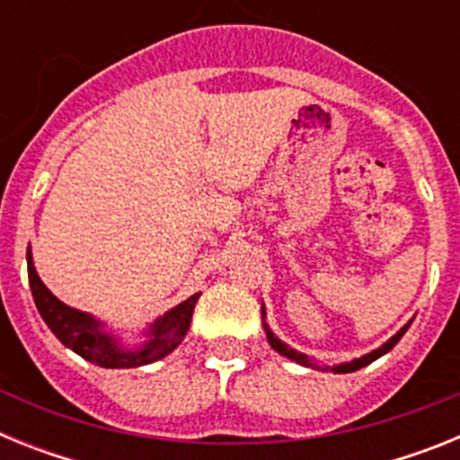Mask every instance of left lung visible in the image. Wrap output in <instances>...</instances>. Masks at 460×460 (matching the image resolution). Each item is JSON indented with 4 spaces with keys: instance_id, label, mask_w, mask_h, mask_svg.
<instances>
[{
    "instance_id": "left-lung-1",
    "label": "left lung",
    "mask_w": 460,
    "mask_h": 460,
    "mask_svg": "<svg viewBox=\"0 0 460 460\" xmlns=\"http://www.w3.org/2000/svg\"><path fill=\"white\" fill-rule=\"evenodd\" d=\"M265 318H267V313H265V306H262V327H265V334H267V341H270V345L271 348H274L276 352H279V355H283V357H288V359H292V361H296V364H302V367H311V368H320L318 364H315V361L311 359V357L308 355H304V352H296V350H292L290 345L288 343H283V341L279 339V336L274 334V332H271L270 329V324L265 323ZM410 324H412V320H410L408 324H403V327L398 329L396 334L392 336V339L387 341V343H382L380 348H377V350H373V352H368V355H364V357H359V359H352V361H345V364H336V367H324V368H329V371H334V373H352V371H359V368H364V367H368V364H371V361H376L377 357H382V355H387L389 350H392L394 345L398 343V341H401V336L405 334V332H408V327Z\"/></svg>"
}]
</instances>
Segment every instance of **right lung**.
Instances as JSON below:
<instances>
[{
    "label": "right lung",
    "mask_w": 460,
    "mask_h": 460,
    "mask_svg": "<svg viewBox=\"0 0 460 460\" xmlns=\"http://www.w3.org/2000/svg\"><path fill=\"white\" fill-rule=\"evenodd\" d=\"M27 274H30V288L36 308L52 334L66 348H71L75 355L101 368H137L168 357L184 341L190 327V318H193L195 302L200 299V292H195L186 302L170 308L168 313H164L161 318L149 324V329L145 332L147 336L145 343L137 345L136 350H128L117 336L105 332V324L101 320L78 311V308L66 306L48 290L46 283L36 274L31 249H27Z\"/></svg>",
    "instance_id": "add662e5"
}]
</instances>
